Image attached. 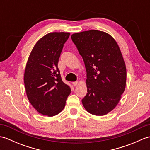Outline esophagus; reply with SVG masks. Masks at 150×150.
Wrapping results in <instances>:
<instances>
[{
    "label": "esophagus",
    "mask_w": 150,
    "mask_h": 150,
    "mask_svg": "<svg viewBox=\"0 0 150 150\" xmlns=\"http://www.w3.org/2000/svg\"><path fill=\"white\" fill-rule=\"evenodd\" d=\"M79 84V82L78 81H76V82H73V85L74 86H77Z\"/></svg>",
    "instance_id": "1"
}]
</instances>
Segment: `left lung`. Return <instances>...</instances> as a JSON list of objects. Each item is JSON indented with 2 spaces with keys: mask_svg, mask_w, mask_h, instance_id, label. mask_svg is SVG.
I'll use <instances>...</instances> for the list:
<instances>
[{
  "mask_svg": "<svg viewBox=\"0 0 150 150\" xmlns=\"http://www.w3.org/2000/svg\"><path fill=\"white\" fill-rule=\"evenodd\" d=\"M73 42L86 70L87 94L84 108L95 115H104L119 103L126 83V68L116 41L104 31L92 30L73 34Z\"/></svg>",
  "mask_w": 150,
  "mask_h": 150,
  "instance_id": "8db88e82",
  "label": "left lung"
}]
</instances>
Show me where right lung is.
Returning <instances> with one entry per match:
<instances>
[{"instance_id": "add662e5", "label": "right lung", "mask_w": 150, "mask_h": 150, "mask_svg": "<svg viewBox=\"0 0 150 150\" xmlns=\"http://www.w3.org/2000/svg\"><path fill=\"white\" fill-rule=\"evenodd\" d=\"M69 33L53 32L38 41L26 64L24 82L31 104L43 115L61 111L71 89L62 81L59 59Z\"/></svg>"}]
</instances>
